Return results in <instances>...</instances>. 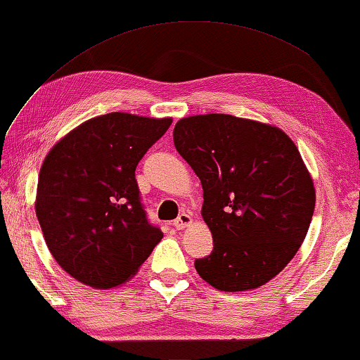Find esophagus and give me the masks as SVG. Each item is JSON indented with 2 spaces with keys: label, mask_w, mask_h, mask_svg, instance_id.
I'll return each mask as SVG.
<instances>
[{
  "label": "esophagus",
  "mask_w": 360,
  "mask_h": 360,
  "mask_svg": "<svg viewBox=\"0 0 360 360\" xmlns=\"http://www.w3.org/2000/svg\"><path fill=\"white\" fill-rule=\"evenodd\" d=\"M192 222V218L187 213H181L179 214V218L176 219V221H173V226L176 227V229L178 231H181V229H184V227H187Z\"/></svg>",
  "instance_id": "1"
}]
</instances>
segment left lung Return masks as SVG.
Wrapping results in <instances>:
<instances>
[{
  "instance_id": "obj_1",
  "label": "left lung",
  "mask_w": 360,
  "mask_h": 360,
  "mask_svg": "<svg viewBox=\"0 0 360 360\" xmlns=\"http://www.w3.org/2000/svg\"><path fill=\"white\" fill-rule=\"evenodd\" d=\"M173 139L202 182V216L213 233V252L195 259L198 276L222 292L269 282L300 250L316 205L293 141L224 113L179 120Z\"/></svg>"
}]
</instances>
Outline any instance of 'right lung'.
<instances>
[{"label": "right lung", "instance_id": "1", "mask_svg": "<svg viewBox=\"0 0 360 360\" xmlns=\"http://www.w3.org/2000/svg\"><path fill=\"white\" fill-rule=\"evenodd\" d=\"M171 122L107 113L70 131L44 158L37 218L57 264L78 282L118 287L162 240L141 202L136 167Z\"/></svg>", "mask_w": 360, "mask_h": 360}]
</instances>
